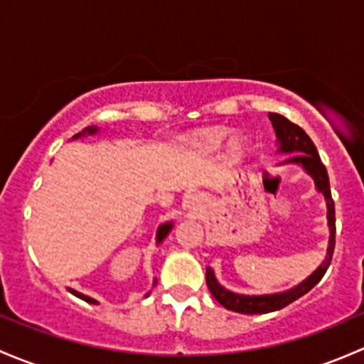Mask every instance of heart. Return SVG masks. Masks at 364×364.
<instances>
[{
    "instance_id": "obj_1",
    "label": "heart",
    "mask_w": 364,
    "mask_h": 364,
    "mask_svg": "<svg viewBox=\"0 0 364 364\" xmlns=\"http://www.w3.org/2000/svg\"><path fill=\"white\" fill-rule=\"evenodd\" d=\"M228 136V129H223V127H215V129H207L201 131V133L196 134V141L207 151H217L220 145L224 144ZM228 149H230L231 156L240 157L243 152L247 151V140L240 134H235L231 136V140L228 141Z\"/></svg>"
}]
</instances>
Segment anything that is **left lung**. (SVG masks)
I'll return each instance as SVG.
<instances>
[{
  "label": "left lung",
  "instance_id": "obj_1",
  "mask_svg": "<svg viewBox=\"0 0 364 364\" xmlns=\"http://www.w3.org/2000/svg\"><path fill=\"white\" fill-rule=\"evenodd\" d=\"M268 119L272 121L273 129H275L277 136V154H289L279 166L284 164H298L303 168L306 175L312 177L316 189L324 196L326 201V219H328V230H329V240H328V249H326L324 261L317 266L316 272L312 275L306 277L303 282L298 286L291 287V289L282 291V293H273V294H238L233 291L226 289L220 286L217 280L215 272L210 266H207V286L212 293L213 298L228 310H233L238 314H268L275 312V310L284 309L294 299L301 298L303 294L309 293L314 286L322 279V275L328 269L329 263L333 257V249H335V201L331 198V189H329V177L326 166L322 164L319 152H317L316 145L310 140L309 134L301 129L299 126L293 124L289 119H286L280 114H269Z\"/></svg>",
  "mask_w": 364,
  "mask_h": 364
}]
</instances>
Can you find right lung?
Segmentation results:
<instances>
[{
	"label": "right lung",
	"mask_w": 364,
	"mask_h": 364,
	"mask_svg": "<svg viewBox=\"0 0 364 364\" xmlns=\"http://www.w3.org/2000/svg\"><path fill=\"white\" fill-rule=\"evenodd\" d=\"M98 131H100L98 126H89V127H85L84 131H80V133L75 134V136L71 138V140H80V138L89 136V134H96V133H98ZM171 230H173V220H166V223L159 224V228H157V231H156V245H159V243H163L164 238H166L168 235H170ZM156 284H157V279H154V282H152V286H156ZM68 291H70V293L73 294V296H77V298L84 299V301H87V303H92V305H96V303H98L95 298H91V296L78 293V291L71 289V287H68ZM149 294H151V293L145 294V298H147Z\"/></svg>",
	"instance_id": "add662e5"
}]
</instances>
